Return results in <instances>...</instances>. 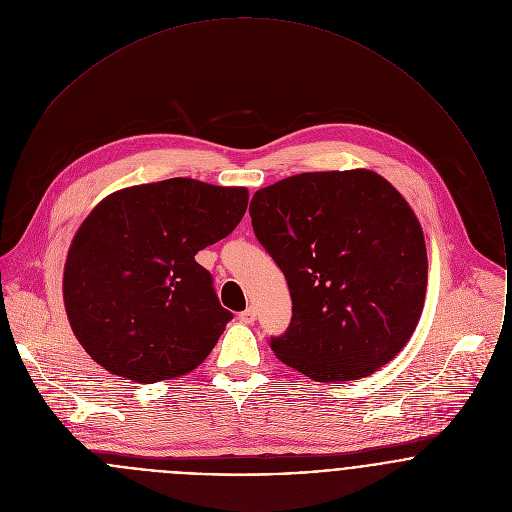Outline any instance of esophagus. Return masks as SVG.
I'll return each instance as SVG.
<instances>
[{
  "label": "esophagus",
  "mask_w": 512,
  "mask_h": 512,
  "mask_svg": "<svg viewBox=\"0 0 512 512\" xmlns=\"http://www.w3.org/2000/svg\"><path fill=\"white\" fill-rule=\"evenodd\" d=\"M238 319H240L242 323H246V325L254 323V321H256V309H254V307H248V309H244V311L238 315Z\"/></svg>",
  "instance_id": "obj_1"
}]
</instances>
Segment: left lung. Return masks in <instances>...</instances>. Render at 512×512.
<instances>
[{
    "mask_svg": "<svg viewBox=\"0 0 512 512\" xmlns=\"http://www.w3.org/2000/svg\"><path fill=\"white\" fill-rule=\"evenodd\" d=\"M256 238L292 293V323L270 347L317 382L359 380L410 341L428 254L406 199L368 169L315 171L254 193Z\"/></svg>",
    "mask_w": 512,
    "mask_h": 512,
    "instance_id": "left-lung-1",
    "label": "left lung"
}]
</instances>
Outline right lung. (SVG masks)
Instances as JSON below:
<instances>
[{"label":"right lung","instance_id":"right-lung-1","mask_svg":"<svg viewBox=\"0 0 512 512\" xmlns=\"http://www.w3.org/2000/svg\"><path fill=\"white\" fill-rule=\"evenodd\" d=\"M246 205V187L173 177L120 189L92 209L63 274L67 317L92 361L153 384L209 357L232 313L195 254L228 236Z\"/></svg>","mask_w":512,"mask_h":512}]
</instances>
